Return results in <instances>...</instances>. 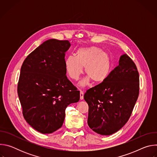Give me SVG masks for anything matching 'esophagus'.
I'll list each match as a JSON object with an SVG mask.
<instances>
[{"mask_svg": "<svg viewBox=\"0 0 157 157\" xmlns=\"http://www.w3.org/2000/svg\"><path fill=\"white\" fill-rule=\"evenodd\" d=\"M84 99V93L82 91H80V99L82 100Z\"/></svg>", "mask_w": 157, "mask_h": 157, "instance_id": "obj_1", "label": "esophagus"}]
</instances>
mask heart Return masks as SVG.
Here are the masks:
<instances>
[{"instance_id": "1", "label": "heart", "mask_w": 157, "mask_h": 157, "mask_svg": "<svg viewBox=\"0 0 157 157\" xmlns=\"http://www.w3.org/2000/svg\"><path fill=\"white\" fill-rule=\"evenodd\" d=\"M65 70L68 75L74 80H78L83 73V67L87 76L81 82L84 86L91 80L94 83L104 82L109 77L112 68L111 58L109 53L99 47L93 46L79 48L75 55H70L65 59Z\"/></svg>"}]
</instances>
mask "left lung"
Segmentation results:
<instances>
[{
    "mask_svg": "<svg viewBox=\"0 0 157 157\" xmlns=\"http://www.w3.org/2000/svg\"><path fill=\"white\" fill-rule=\"evenodd\" d=\"M139 94V75L127 55L103 82L89 89L84 99L89 105L87 124L93 131L109 136L128 121Z\"/></svg>",
    "mask_w": 157,
    "mask_h": 157,
    "instance_id": "8db88e82",
    "label": "left lung"
}]
</instances>
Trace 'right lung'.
<instances>
[{
    "instance_id": "add662e5",
    "label": "right lung",
    "mask_w": 157,
    "mask_h": 157,
    "mask_svg": "<svg viewBox=\"0 0 157 157\" xmlns=\"http://www.w3.org/2000/svg\"><path fill=\"white\" fill-rule=\"evenodd\" d=\"M68 40L50 39L37 47L21 67L17 92L27 122L41 133L61 127L65 109L79 100V91L66 76Z\"/></svg>"
}]
</instances>
